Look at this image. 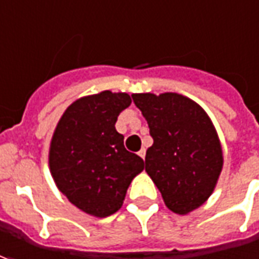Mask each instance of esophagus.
Instances as JSON below:
<instances>
[{
	"mask_svg": "<svg viewBox=\"0 0 259 259\" xmlns=\"http://www.w3.org/2000/svg\"><path fill=\"white\" fill-rule=\"evenodd\" d=\"M145 153H147V151H145V149L142 148V149H141L140 152H138V155H140V156H141V158H142V159H145Z\"/></svg>",
	"mask_w": 259,
	"mask_h": 259,
	"instance_id": "obj_1",
	"label": "esophagus"
}]
</instances>
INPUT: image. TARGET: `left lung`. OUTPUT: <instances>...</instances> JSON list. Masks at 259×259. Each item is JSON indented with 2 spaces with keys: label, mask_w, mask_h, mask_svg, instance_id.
<instances>
[{
  "label": "left lung",
  "mask_w": 259,
  "mask_h": 259,
  "mask_svg": "<svg viewBox=\"0 0 259 259\" xmlns=\"http://www.w3.org/2000/svg\"><path fill=\"white\" fill-rule=\"evenodd\" d=\"M152 137L145 170L169 210L187 214L214 190L223 167L215 128L193 100L176 93L133 94Z\"/></svg>",
  "instance_id": "1"
}]
</instances>
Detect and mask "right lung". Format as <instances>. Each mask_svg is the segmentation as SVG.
<instances>
[{
    "label": "right lung",
    "instance_id": "right-lung-1",
    "mask_svg": "<svg viewBox=\"0 0 259 259\" xmlns=\"http://www.w3.org/2000/svg\"><path fill=\"white\" fill-rule=\"evenodd\" d=\"M131 104L126 93L101 92L67 107L53 133L49 166L58 189L87 214L118 211L126 189L144 170V159L126 151L117 133L119 112Z\"/></svg>",
    "mask_w": 259,
    "mask_h": 259
}]
</instances>
